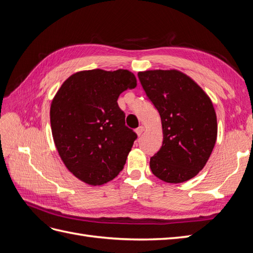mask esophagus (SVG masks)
Listing matches in <instances>:
<instances>
[{
  "mask_svg": "<svg viewBox=\"0 0 253 253\" xmlns=\"http://www.w3.org/2000/svg\"><path fill=\"white\" fill-rule=\"evenodd\" d=\"M143 131H144V126H140L139 127H137L136 129H135V132H136V134L138 135V136H140L142 133H143Z\"/></svg>",
  "mask_w": 253,
  "mask_h": 253,
  "instance_id": "esophagus-1",
  "label": "esophagus"
}]
</instances>
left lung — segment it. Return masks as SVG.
<instances>
[{
  "label": "left lung",
  "instance_id": "obj_1",
  "mask_svg": "<svg viewBox=\"0 0 253 253\" xmlns=\"http://www.w3.org/2000/svg\"><path fill=\"white\" fill-rule=\"evenodd\" d=\"M138 78L162 119L164 140L150 159L152 173L170 183L193 178L216 142L217 120L210 97L177 70L139 72Z\"/></svg>",
  "mask_w": 253,
  "mask_h": 253
}]
</instances>
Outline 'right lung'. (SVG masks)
<instances>
[{
    "mask_svg": "<svg viewBox=\"0 0 253 253\" xmlns=\"http://www.w3.org/2000/svg\"><path fill=\"white\" fill-rule=\"evenodd\" d=\"M136 84L127 70L80 71L52 98L50 126L59 156L89 186L103 185L124 169L137 135L126 126L117 100Z\"/></svg>",
    "mask_w": 253,
    "mask_h": 253,
    "instance_id": "add662e5",
    "label": "right lung"
}]
</instances>
